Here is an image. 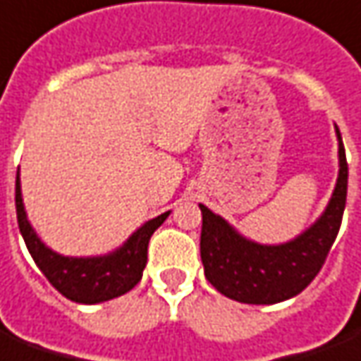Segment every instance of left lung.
Here are the masks:
<instances>
[{"instance_id": "obj_1", "label": "left lung", "mask_w": 361, "mask_h": 361, "mask_svg": "<svg viewBox=\"0 0 361 361\" xmlns=\"http://www.w3.org/2000/svg\"><path fill=\"white\" fill-rule=\"evenodd\" d=\"M338 135L340 172L326 211L295 240L262 246L246 240L224 219L201 207V259L205 277L219 293L248 305H274L295 297L324 266L342 224L348 191V162Z\"/></svg>"}]
</instances>
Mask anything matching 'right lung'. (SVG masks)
Instances as JSON below:
<instances>
[{
  "mask_svg": "<svg viewBox=\"0 0 361 361\" xmlns=\"http://www.w3.org/2000/svg\"><path fill=\"white\" fill-rule=\"evenodd\" d=\"M15 207H17L19 231H21L35 264L52 283V287H56L66 299L84 305L109 301L119 295H125L137 286L146 266L148 240L154 234L156 228L166 221V216L170 215V213H164V215L142 224L137 233L125 242L123 248L113 252L109 256L66 258V256H60L56 252L47 248L27 221V213H25L21 199L19 173L15 180Z\"/></svg>",
  "mask_w": 361,
  "mask_h": 361,
  "instance_id": "add662e5",
  "label": "right lung"
}]
</instances>
